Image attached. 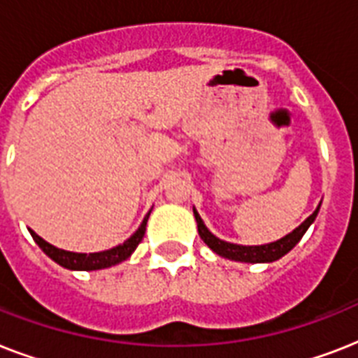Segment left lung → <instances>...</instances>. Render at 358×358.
Listing matches in <instances>:
<instances>
[{"instance_id": "left-lung-1", "label": "left lung", "mask_w": 358, "mask_h": 358, "mask_svg": "<svg viewBox=\"0 0 358 358\" xmlns=\"http://www.w3.org/2000/svg\"><path fill=\"white\" fill-rule=\"evenodd\" d=\"M320 210V208H317ZM317 210L312 213L310 217L306 219L305 223H301L297 229L292 232V234L284 236L282 239H278V241H273V243L267 245H256V247H245V245H234L229 243V241H223V239L215 238V236L206 229V224L202 223L201 215L196 213V210H193L196 219V229H199V234H201L202 241L213 250V252H217L219 256H224V258H229V260H236V262H250V264H258V262H275L278 258H282L286 252L294 249L295 245L299 243V239L303 238V234L306 232V229L310 227L312 221L316 219Z\"/></svg>"}]
</instances>
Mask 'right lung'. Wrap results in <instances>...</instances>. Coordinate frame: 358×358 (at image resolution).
<instances>
[{
	"label": "right lung",
	"mask_w": 358,
	"mask_h": 358,
	"mask_svg": "<svg viewBox=\"0 0 358 358\" xmlns=\"http://www.w3.org/2000/svg\"><path fill=\"white\" fill-rule=\"evenodd\" d=\"M150 215V213H148ZM148 215L143 219V223L137 229L134 236L129 239H126L122 245L119 247H113V249L109 250H102V252H91V255H83V252H70V250H63L57 249V247H53L48 241L41 238V236H36L33 230H29L33 239L36 241V245L41 247L44 252H46L53 262H57L59 266L66 267V269H76V271H94V269H103V267H111L115 264H119V262L126 260L135 249H137V245L143 241V236H145L146 230V221H148Z\"/></svg>",
	"instance_id": "1"
}]
</instances>
